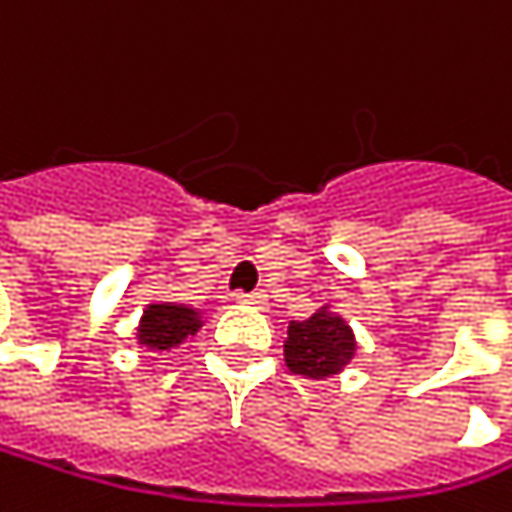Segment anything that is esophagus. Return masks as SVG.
I'll list each match as a JSON object with an SVG mask.
<instances>
[{
    "label": "esophagus",
    "mask_w": 512,
    "mask_h": 512,
    "mask_svg": "<svg viewBox=\"0 0 512 512\" xmlns=\"http://www.w3.org/2000/svg\"><path fill=\"white\" fill-rule=\"evenodd\" d=\"M236 300H239V303H248V306H258V309H264V306H267V294H264V291L236 294Z\"/></svg>",
    "instance_id": "esophagus-1"
}]
</instances>
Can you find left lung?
I'll use <instances>...</instances> for the list:
<instances>
[{
	"label": "left lung",
	"instance_id": "left-lung-1",
	"mask_svg": "<svg viewBox=\"0 0 512 512\" xmlns=\"http://www.w3.org/2000/svg\"><path fill=\"white\" fill-rule=\"evenodd\" d=\"M354 351L357 342L351 327L327 309H321L309 321H294L288 327L285 363L294 375L324 381L330 375H339L354 360Z\"/></svg>",
	"mask_w": 512,
	"mask_h": 512
}]
</instances>
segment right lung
<instances>
[{
  "label": "right lung",
  "mask_w": 512,
  "mask_h": 512,
  "mask_svg": "<svg viewBox=\"0 0 512 512\" xmlns=\"http://www.w3.org/2000/svg\"><path fill=\"white\" fill-rule=\"evenodd\" d=\"M197 330H200V318H197L194 309L161 303V306H149V309L143 312L137 339H140V345H146V348L167 351V348L179 345L185 336H194Z\"/></svg>",
  "instance_id": "right-lung-1"
}]
</instances>
